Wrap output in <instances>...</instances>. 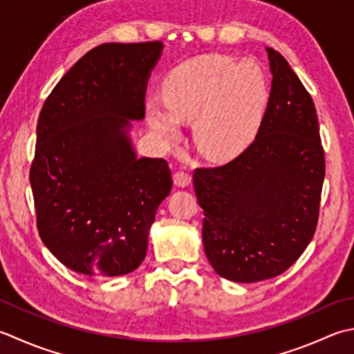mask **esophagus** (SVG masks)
<instances>
[{
    "label": "esophagus",
    "mask_w": 354,
    "mask_h": 354,
    "mask_svg": "<svg viewBox=\"0 0 354 354\" xmlns=\"http://www.w3.org/2000/svg\"><path fill=\"white\" fill-rule=\"evenodd\" d=\"M173 183H175L176 187H181V189H184V187L190 185L192 176L187 171H176L175 175H173Z\"/></svg>",
    "instance_id": "esophagus-1"
}]
</instances>
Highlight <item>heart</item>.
<instances>
[{
	"instance_id": "obj_1",
	"label": "heart",
	"mask_w": 354,
	"mask_h": 354,
	"mask_svg": "<svg viewBox=\"0 0 354 354\" xmlns=\"http://www.w3.org/2000/svg\"><path fill=\"white\" fill-rule=\"evenodd\" d=\"M164 102L149 100L145 115L151 130L176 141L181 122L193 124L199 150L212 158L236 155L259 129L268 102L264 68L256 59L236 61L227 55H205L165 76Z\"/></svg>"
}]
</instances>
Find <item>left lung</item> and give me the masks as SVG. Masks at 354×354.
Returning a JSON list of instances; mask_svg holds the SVG:
<instances>
[{
  "label": "left lung",
  "instance_id": "left-lung-1",
  "mask_svg": "<svg viewBox=\"0 0 354 354\" xmlns=\"http://www.w3.org/2000/svg\"><path fill=\"white\" fill-rule=\"evenodd\" d=\"M266 50L273 81L254 141L232 162L193 175L207 259L242 283L279 276L304 253L325 176L315 102L287 59Z\"/></svg>",
  "mask_w": 354,
  "mask_h": 354
}]
</instances>
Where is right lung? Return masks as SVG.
Segmentation results:
<instances>
[{"mask_svg": "<svg viewBox=\"0 0 354 354\" xmlns=\"http://www.w3.org/2000/svg\"><path fill=\"white\" fill-rule=\"evenodd\" d=\"M161 41L92 48L46 100L37 126L30 185L44 245L88 276L141 266L159 204L170 195L162 158H140L133 122L145 115Z\"/></svg>", "mask_w": 354, "mask_h": 354, "instance_id": "obj_1", "label": "right lung"}]
</instances>
